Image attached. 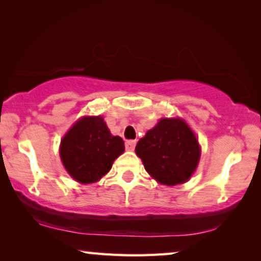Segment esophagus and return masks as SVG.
<instances>
[{
    "instance_id": "esophagus-1",
    "label": "esophagus",
    "mask_w": 261,
    "mask_h": 261,
    "mask_svg": "<svg viewBox=\"0 0 261 261\" xmlns=\"http://www.w3.org/2000/svg\"><path fill=\"white\" fill-rule=\"evenodd\" d=\"M135 145H137V141L135 140H127L126 144H124V146H126V149H128V151H134Z\"/></svg>"
}]
</instances>
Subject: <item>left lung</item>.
<instances>
[{
  "mask_svg": "<svg viewBox=\"0 0 261 261\" xmlns=\"http://www.w3.org/2000/svg\"><path fill=\"white\" fill-rule=\"evenodd\" d=\"M135 153L160 184L177 185L185 183L195 172L201 148L183 120L162 119L139 140Z\"/></svg>",
  "mask_w": 261,
  "mask_h": 261,
  "instance_id": "left-lung-1",
  "label": "left lung"
}]
</instances>
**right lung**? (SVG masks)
Returning <instances> with one entry per match:
<instances>
[{"mask_svg": "<svg viewBox=\"0 0 261 261\" xmlns=\"http://www.w3.org/2000/svg\"><path fill=\"white\" fill-rule=\"evenodd\" d=\"M123 151V140L110 134L101 116L78 120L60 142L64 166L73 179L83 184L101 179Z\"/></svg>", "mask_w": 261, "mask_h": 261, "instance_id": "1", "label": "right lung"}]
</instances>
